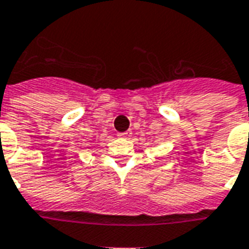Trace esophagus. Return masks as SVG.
<instances>
[{"label":"esophagus","mask_w":249,"mask_h":249,"mask_svg":"<svg viewBox=\"0 0 249 249\" xmlns=\"http://www.w3.org/2000/svg\"><path fill=\"white\" fill-rule=\"evenodd\" d=\"M130 136H131L130 131H126V132H119L118 134V138H122V139H128Z\"/></svg>","instance_id":"1"}]
</instances>
